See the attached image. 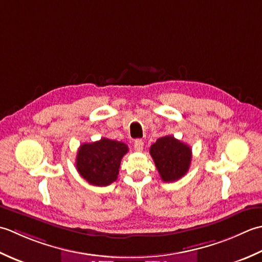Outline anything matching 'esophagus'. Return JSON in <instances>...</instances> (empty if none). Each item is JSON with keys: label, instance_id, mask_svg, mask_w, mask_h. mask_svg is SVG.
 Returning <instances> with one entry per match:
<instances>
[{"label": "esophagus", "instance_id": "esophagus-1", "mask_svg": "<svg viewBox=\"0 0 262 262\" xmlns=\"http://www.w3.org/2000/svg\"><path fill=\"white\" fill-rule=\"evenodd\" d=\"M133 147H135V149H136L137 151H142L143 141L141 140V139H137V140L135 141V143H133Z\"/></svg>", "mask_w": 262, "mask_h": 262}]
</instances>
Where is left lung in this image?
Segmentation results:
<instances>
[{"label": "left lung", "mask_w": 262, "mask_h": 262, "mask_svg": "<svg viewBox=\"0 0 262 262\" xmlns=\"http://www.w3.org/2000/svg\"><path fill=\"white\" fill-rule=\"evenodd\" d=\"M150 155L164 182L180 180L189 170L192 150L173 136H165L150 147Z\"/></svg>", "instance_id": "obj_1"}]
</instances>
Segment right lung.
Segmentation results:
<instances>
[{
  "label": "right lung",
  "instance_id": "obj_1",
  "mask_svg": "<svg viewBox=\"0 0 262 262\" xmlns=\"http://www.w3.org/2000/svg\"><path fill=\"white\" fill-rule=\"evenodd\" d=\"M129 150L124 142L101 138L92 143L80 146L76 166L79 174L88 183L106 186L117 179L121 159Z\"/></svg>",
  "mask_w": 262,
  "mask_h": 262
}]
</instances>
